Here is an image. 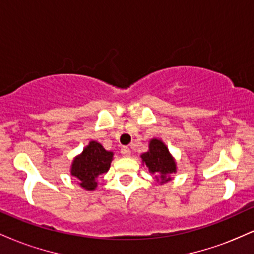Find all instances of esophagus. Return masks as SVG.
I'll use <instances>...</instances> for the list:
<instances>
[{"label":"esophagus","instance_id":"esophagus-1","mask_svg":"<svg viewBox=\"0 0 254 254\" xmlns=\"http://www.w3.org/2000/svg\"><path fill=\"white\" fill-rule=\"evenodd\" d=\"M121 153H122V155H123L124 157H129V156L131 155L130 148H127V147H123V148H122Z\"/></svg>","mask_w":254,"mask_h":254}]
</instances>
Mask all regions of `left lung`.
<instances>
[{"label": "left lung", "mask_w": 254, "mask_h": 254, "mask_svg": "<svg viewBox=\"0 0 254 254\" xmlns=\"http://www.w3.org/2000/svg\"><path fill=\"white\" fill-rule=\"evenodd\" d=\"M148 151L141 155L142 164L155 174V179L161 185L171 182L172 174L177 173V162L162 139L151 138L148 144Z\"/></svg>", "instance_id": "left-lung-1"}]
</instances>
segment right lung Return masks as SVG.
Instances as JSON below:
<instances>
[{
  "instance_id": "1",
  "label": "right lung",
  "mask_w": 254,
  "mask_h": 254,
  "mask_svg": "<svg viewBox=\"0 0 254 254\" xmlns=\"http://www.w3.org/2000/svg\"><path fill=\"white\" fill-rule=\"evenodd\" d=\"M113 151L106 150L97 141H90L82 153L72 160L70 174L77 179V184L87 191H94L98 178L110 170Z\"/></svg>"
}]
</instances>
